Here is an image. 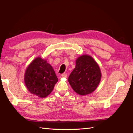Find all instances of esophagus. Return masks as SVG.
Segmentation results:
<instances>
[{
	"label": "esophagus",
	"instance_id": "obj_1",
	"mask_svg": "<svg viewBox=\"0 0 133 133\" xmlns=\"http://www.w3.org/2000/svg\"><path fill=\"white\" fill-rule=\"evenodd\" d=\"M62 77H63V78H66L67 77V74H62Z\"/></svg>",
	"mask_w": 133,
	"mask_h": 133
}]
</instances>
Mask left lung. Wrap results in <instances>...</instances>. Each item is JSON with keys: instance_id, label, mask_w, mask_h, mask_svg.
<instances>
[{"instance_id": "1", "label": "left lung", "mask_w": 133, "mask_h": 133, "mask_svg": "<svg viewBox=\"0 0 133 133\" xmlns=\"http://www.w3.org/2000/svg\"><path fill=\"white\" fill-rule=\"evenodd\" d=\"M102 77L100 68L94 59L83 55L76 60V65L70 73L68 82L77 94L85 95L98 87Z\"/></svg>"}]
</instances>
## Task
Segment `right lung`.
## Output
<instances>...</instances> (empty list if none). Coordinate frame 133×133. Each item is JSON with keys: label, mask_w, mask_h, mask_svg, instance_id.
<instances>
[{"label": "right lung", "mask_w": 133, "mask_h": 133, "mask_svg": "<svg viewBox=\"0 0 133 133\" xmlns=\"http://www.w3.org/2000/svg\"><path fill=\"white\" fill-rule=\"evenodd\" d=\"M58 81L53 67L41 57L33 60L25 72L24 82L27 89L40 98L49 95Z\"/></svg>", "instance_id": "add662e5"}]
</instances>
